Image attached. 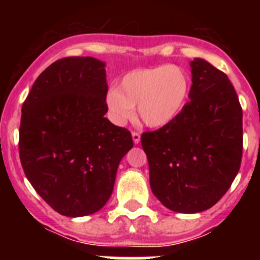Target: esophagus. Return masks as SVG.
<instances>
[{
	"instance_id": "34e87169",
	"label": "esophagus",
	"mask_w": 260,
	"mask_h": 260,
	"mask_svg": "<svg viewBox=\"0 0 260 260\" xmlns=\"http://www.w3.org/2000/svg\"><path fill=\"white\" fill-rule=\"evenodd\" d=\"M132 138L135 145H138L141 142V135L138 132H132Z\"/></svg>"
}]
</instances>
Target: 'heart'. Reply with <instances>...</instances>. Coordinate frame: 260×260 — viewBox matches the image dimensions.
<instances>
[{"label": "heart", "instance_id": "1", "mask_svg": "<svg viewBox=\"0 0 260 260\" xmlns=\"http://www.w3.org/2000/svg\"><path fill=\"white\" fill-rule=\"evenodd\" d=\"M190 89L187 73L177 65L140 68L123 75L118 89H109L106 107L115 124L127 122L137 107L138 117L146 125L165 127L185 108Z\"/></svg>", "mask_w": 260, "mask_h": 260}]
</instances>
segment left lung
I'll list each match as a JSON object with an SVG mask.
<instances>
[{
    "label": "left lung",
    "mask_w": 260,
    "mask_h": 260,
    "mask_svg": "<svg viewBox=\"0 0 260 260\" xmlns=\"http://www.w3.org/2000/svg\"><path fill=\"white\" fill-rule=\"evenodd\" d=\"M190 102L170 124L141 137L153 195L170 210L195 214L225 195L240 169L243 111L226 74L190 62Z\"/></svg>",
    "instance_id": "8db88e82"
}]
</instances>
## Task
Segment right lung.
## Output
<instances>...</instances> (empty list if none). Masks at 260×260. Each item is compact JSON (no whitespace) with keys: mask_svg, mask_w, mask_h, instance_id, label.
<instances>
[{"mask_svg":"<svg viewBox=\"0 0 260 260\" xmlns=\"http://www.w3.org/2000/svg\"><path fill=\"white\" fill-rule=\"evenodd\" d=\"M107 91L106 62L72 56L46 68L23 102V172L64 216H85L106 205L120 159L133 147L129 131L104 117Z\"/></svg>","mask_w":260,"mask_h":260,"instance_id":"add662e5","label":"right lung"}]
</instances>
